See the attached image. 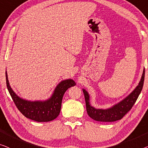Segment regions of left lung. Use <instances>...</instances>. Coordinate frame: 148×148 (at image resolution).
I'll return each mask as SVG.
<instances>
[{"mask_svg": "<svg viewBox=\"0 0 148 148\" xmlns=\"http://www.w3.org/2000/svg\"><path fill=\"white\" fill-rule=\"evenodd\" d=\"M144 77L145 69H143L140 82L134 91L130 95H129L125 99L107 109H97L92 107L89 103V95L88 92L84 89H82L85 101H86V111L88 115L92 119L101 122H113L121 119L130 111L136 102L137 98L142 90Z\"/></svg>", "mask_w": 148, "mask_h": 148, "instance_id": "1", "label": "left lung"}]
</instances>
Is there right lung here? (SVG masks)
Wrapping results in <instances>:
<instances>
[{"label":"right lung","mask_w":148,"mask_h":148,"mask_svg":"<svg viewBox=\"0 0 148 148\" xmlns=\"http://www.w3.org/2000/svg\"><path fill=\"white\" fill-rule=\"evenodd\" d=\"M6 72V82L8 90L16 107L25 116L37 122H48L59 115L62 98L64 93L71 86L76 85L72 79L62 81L56 86L51 97L44 101H29L18 97L12 90Z\"/></svg>","instance_id":"right-lung-1"}]
</instances>
